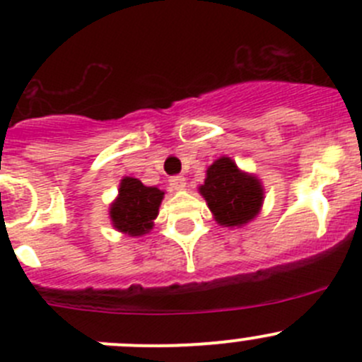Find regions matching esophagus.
Instances as JSON below:
<instances>
[{
    "label": "esophagus",
    "instance_id": "1",
    "mask_svg": "<svg viewBox=\"0 0 362 362\" xmlns=\"http://www.w3.org/2000/svg\"><path fill=\"white\" fill-rule=\"evenodd\" d=\"M170 185L177 191H182V189H185V178L182 175H175V177L170 178Z\"/></svg>",
    "mask_w": 362,
    "mask_h": 362
}]
</instances>
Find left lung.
Wrapping results in <instances>:
<instances>
[{"label":"left lung","mask_w":362,"mask_h":362,"mask_svg":"<svg viewBox=\"0 0 362 362\" xmlns=\"http://www.w3.org/2000/svg\"><path fill=\"white\" fill-rule=\"evenodd\" d=\"M199 194L206 199L215 221L226 228H240L250 222L264 202L261 180L240 170L229 158H218L208 166Z\"/></svg>","instance_id":"1"}]
</instances>
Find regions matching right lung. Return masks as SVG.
<instances>
[{"instance_id":"obj_1","label":"right lung","mask_w":362,"mask_h":362,"mask_svg":"<svg viewBox=\"0 0 362 362\" xmlns=\"http://www.w3.org/2000/svg\"><path fill=\"white\" fill-rule=\"evenodd\" d=\"M163 198L160 189L147 187L138 178L124 177L119 185V196L110 204L113 228L129 236L147 235L154 226Z\"/></svg>"}]
</instances>
